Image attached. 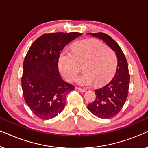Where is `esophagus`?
I'll list each match as a JSON object with an SVG mask.
<instances>
[{"label":"esophagus","mask_w":148,"mask_h":148,"mask_svg":"<svg viewBox=\"0 0 148 148\" xmlns=\"http://www.w3.org/2000/svg\"><path fill=\"white\" fill-rule=\"evenodd\" d=\"M77 90L79 91V92H81L84 93V92H86V90H85V89H82V88H77Z\"/></svg>","instance_id":"obj_1"}]
</instances>
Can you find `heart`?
<instances>
[{
  "instance_id": "b5f03b06",
  "label": "heart",
  "mask_w": 148,
  "mask_h": 148,
  "mask_svg": "<svg viewBox=\"0 0 148 148\" xmlns=\"http://www.w3.org/2000/svg\"><path fill=\"white\" fill-rule=\"evenodd\" d=\"M84 66L85 73L76 82L82 86H97L108 83L116 73L118 58L116 53L102 42L95 39L85 40L75 44L71 52L64 50L58 58V67L63 77L72 82Z\"/></svg>"
}]
</instances>
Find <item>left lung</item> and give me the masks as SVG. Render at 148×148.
I'll use <instances>...</instances> for the list:
<instances>
[{"label":"left lung","mask_w":148,"mask_h":148,"mask_svg":"<svg viewBox=\"0 0 148 148\" xmlns=\"http://www.w3.org/2000/svg\"><path fill=\"white\" fill-rule=\"evenodd\" d=\"M88 34L103 40L114 50L118 58L114 77L106 86L95 90L96 99L88 105V109L95 116L101 119H110L120 112L128 96L130 82L128 64L120 46L110 36L104 33Z\"/></svg>","instance_id":"obj_1"}]
</instances>
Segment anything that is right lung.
Segmentation results:
<instances>
[{
	"label": "right lung",
	"instance_id": "add662e5",
	"mask_svg": "<svg viewBox=\"0 0 148 148\" xmlns=\"http://www.w3.org/2000/svg\"><path fill=\"white\" fill-rule=\"evenodd\" d=\"M82 35L45 34L30 46L23 64L21 86L26 104L38 118L48 120L63 110L66 95L75 86L60 77L58 58L64 46Z\"/></svg>",
	"mask_w": 148,
	"mask_h": 148
}]
</instances>
